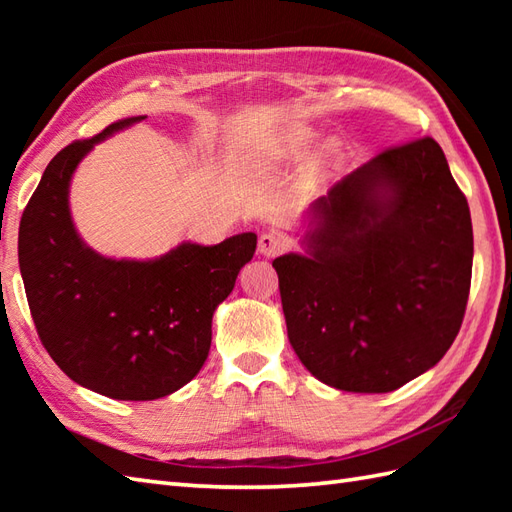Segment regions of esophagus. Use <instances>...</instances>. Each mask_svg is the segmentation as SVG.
Segmentation results:
<instances>
[{
	"instance_id": "esophagus-1",
	"label": "esophagus",
	"mask_w": 512,
	"mask_h": 512,
	"mask_svg": "<svg viewBox=\"0 0 512 512\" xmlns=\"http://www.w3.org/2000/svg\"><path fill=\"white\" fill-rule=\"evenodd\" d=\"M288 248V237L281 231H268L262 237H259V255L264 257H275L281 255Z\"/></svg>"
}]
</instances>
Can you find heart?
Here are the masks:
<instances>
[{"label":"heart","mask_w":512,"mask_h":512,"mask_svg":"<svg viewBox=\"0 0 512 512\" xmlns=\"http://www.w3.org/2000/svg\"><path fill=\"white\" fill-rule=\"evenodd\" d=\"M314 140V132L306 125H295L290 127L288 132L281 136V154L288 158H301L310 149ZM343 162V151L336 140H325L319 147L317 156L312 160V176H325V173L334 171Z\"/></svg>","instance_id":"b5f03b06"}]
</instances>
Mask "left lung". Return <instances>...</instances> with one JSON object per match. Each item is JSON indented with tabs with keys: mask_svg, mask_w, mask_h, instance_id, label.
<instances>
[{
	"mask_svg": "<svg viewBox=\"0 0 512 512\" xmlns=\"http://www.w3.org/2000/svg\"><path fill=\"white\" fill-rule=\"evenodd\" d=\"M306 255L279 275L288 339L321 383L387 394L424 374L460 332L473 226L433 138L391 147L308 209Z\"/></svg>",
	"mask_w": 512,
	"mask_h": 512,
	"instance_id": "8db88e82",
	"label": "left lung"
}]
</instances>
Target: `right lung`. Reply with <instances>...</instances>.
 <instances>
[{
	"label": "right lung",
	"mask_w": 512,
	"mask_h": 512,
	"mask_svg": "<svg viewBox=\"0 0 512 512\" xmlns=\"http://www.w3.org/2000/svg\"><path fill=\"white\" fill-rule=\"evenodd\" d=\"M143 118L61 149L19 224V270L43 347L74 383L116 400L169 396L200 372L213 312L257 248V235L242 233L138 262L85 246L70 215L72 173L96 143Z\"/></svg>",
	"instance_id": "add662e5"
}]
</instances>
